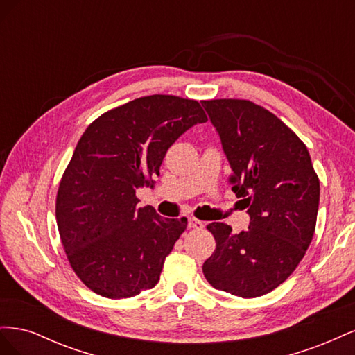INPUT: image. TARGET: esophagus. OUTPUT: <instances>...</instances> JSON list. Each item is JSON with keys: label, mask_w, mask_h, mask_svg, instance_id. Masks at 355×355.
<instances>
[{"label": "esophagus", "mask_w": 355, "mask_h": 355, "mask_svg": "<svg viewBox=\"0 0 355 355\" xmlns=\"http://www.w3.org/2000/svg\"><path fill=\"white\" fill-rule=\"evenodd\" d=\"M188 227L194 228V230H202L204 228V222L196 219V218H189L188 219Z\"/></svg>", "instance_id": "esophagus-1"}]
</instances>
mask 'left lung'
Wrapping results in <instances>:
<instances>
[{"label": "left lung", "instance_id": "8db88e82", "mask_svg": "<svg viewBox=\"0 0 355 355\" xmlns=\"http://www.w3.org/2000/svg\"><path fill=\"white\" fill-rule=\"evenodd\" d=\"M232 170L250 227L240 234L223 222L207 230L216 249L202 265L222 292L257 297L287 280L302 261L317 222L320 182L304 142L259 105L241 99L202 101Z\"/></svg>", "mask_w": 355, "mask_h": 355}]
</instances>
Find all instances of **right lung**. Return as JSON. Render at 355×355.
<instances>
[{
  "instance_id": "1",
  "label": "right lung",
  "mask_w": 355,
  "mask_h": 355,
  "mask_svg": "<svg viewBox=\"0 0 355 355\" xmlns=\"http://www.w3.org/2000/svg\"><path fill=\"white\" fill-rule=\"evenodd\" d=\"M207 116L197 101L153 94L94 120L60 180L56 220L72 270L110 299L153 288L187 218L137 207L136 189L154 188L167 149Z\"/></svg>"
}]
</instances>
